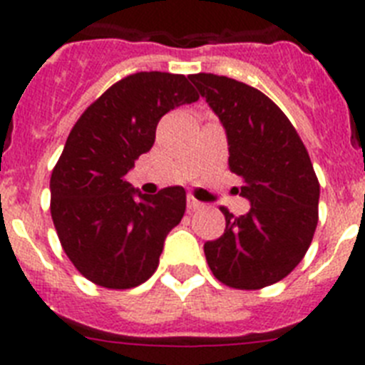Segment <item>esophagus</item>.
<instances>
[{
	"label": "esophagus",
	"mask_w": 365,
	"mask_h": 365,
	"mask_svg": "<svg viewBox=\"0 0 365 365\" xmlns=\"http://www.w3.org/2000/svg\"><path fill=\"white\" fill-rule=\"evenodd\" d=\"M186 205H188V210H199L201 208V202L197 201L195 197H192V195H188V199H186Z\"/></svg>",
	"instance_id": "34e87169"
}]
</instances>
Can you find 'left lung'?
<instances>
[{
    "label": "left lung",
    "mask_w": 365,
    "mask_h": 365,
    "mask_svg": "<svg viewBox=\"0 0 365 365\" xmlns=\"http://www.w3.org/2000/svg\"><path fill=\"white\" fill-rule=\"evenodd\" d=\"M188 78L227 131L228 168L250 201L240 217L222 206L227 228L205 243L206 261L232 289H263L289 276L311 247L320 182L294 125L269 96L212 73Z\"/></svg>",
    "instance_id": "1"
}]
</instances>
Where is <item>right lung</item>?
Masks as SVG:
<instances>
[{"label":"right lung","mask_w":365,"mask_h":365,"mask_svg":"<svg viewBox=\"0 0 365 365\" xmlns=\"http://www.w3.org/2000/svg\"><path fill=\"white\" fill-rule=\"evenodd\" d=\"M195 100L185 74L144 71L113 83L73 125L51 175V215L63 252L95 285L131 289L159 267L186 192L144 195L125 175L151 150L160 118Z\"/></svg>","instance_id":"right-lung-1"}]
</instances>
